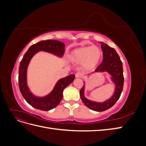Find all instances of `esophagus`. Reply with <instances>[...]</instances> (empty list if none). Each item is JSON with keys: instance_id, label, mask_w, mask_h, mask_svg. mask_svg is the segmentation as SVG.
<instances>
[{"instance_id": "esophagus-1", "label": "esophagus", "mask_w": 146, "mask_h": 146, "mask_svg": "<svg viewBox=\"0 0 146 146\" xmlns=\"http://www.w3.org/2000/svg\"><path fill=\"white\" fill-rule=\"evenodd\" d=\"M82 77V74L80 72H77L76 74V78H81Z\"/></svg>"}]
</instances>
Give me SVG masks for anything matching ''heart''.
<instances>
[{
  "label": "heart",
  "mask_w": 146,
  "mask_h": 146,
  "mask_svg": "<svg viewBox=\"0 0 146 146\" xmlns=\"http://www.w3.org/2000/svg\"><path fill=\"white\" fill-rule=\"evenodd\" d=\"M102 57V52L96 46L79 47L70 52L68 55L70 61L81 63V68L85 71L94 69L99 63Z\"/></svg>",
  "instance_id": "b5f03b06"
}]
</instances>
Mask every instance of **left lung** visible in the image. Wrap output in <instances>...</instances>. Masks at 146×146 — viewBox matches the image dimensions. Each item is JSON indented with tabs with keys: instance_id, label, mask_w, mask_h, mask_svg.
<instances>
[{
	"instance_id": "left-lung-1",
	"label": "left lung",
	"mask_w": 146,
	"mask_h": 146,
	"mask_svg": "<svg viewBox=\"0 0 146 146\" xmlns=\"http://www.w3.org/2000/svg\"><path fill=\"white\" fill-rule=\"evenodd\" d=\"M100 43H102L101 48L103 51V60L96 68L94 72H107L111 76V80L115 85L114 94L109 99L104 102H97L85 98L84 95L85 85H83L80 91V98L84 104L91 110L99 112L107 110L116 104L121 96L124 82L122 63L116 51L106 44L102 42Z\"/></svg>"
}]
</instances>
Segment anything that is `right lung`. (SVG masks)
Returning <instances> with one entry per match:
<instances>
[{
	"instance_id": "obj_1",
	"label": "right lung",
	"mask_w": 146,
	"mask_h": 146,
	"mask_svg": "<svg viewBox=\"0 0 146 146\" xmlns=\"http://www.w3.org/2000/svg\"><path fill=\"white\" fill-rule=\"evenodd\" d=\"M64 43L57 40L41 41L31 46L21 60L18 77L19 90L25 100L33 107L42 111H49L55 108L63 98L64 90L74 81L75 75L71 74L60 79L56 82L54 90L48 95L42 98L36 97L31 92L27 82V68L31 59L39 51H44L58 57H62L64 54Z\"/></svg>"
}]
</instances>
